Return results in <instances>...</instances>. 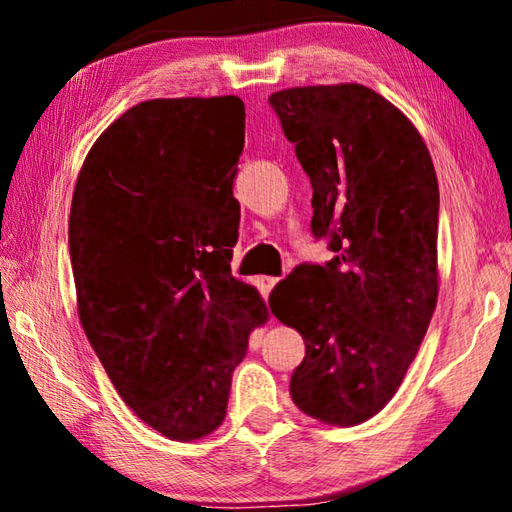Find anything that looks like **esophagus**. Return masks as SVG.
I'll use <instances>...</instances> for the list:
<instances>
[{
	"mask_svg": "<svg viewBox=\"0 0 512 512\" xmlns=\"http://www.w3.org/2000/svg\"><path fill=\"white\" fill-rule=\"evenodd\" d=\"M277 282H280V277H259V287H262L264 296H268V293H271V289L275 287Z\"/></svg>",
	"mask_w": 512,
	"mask_h": 512,
	"instance_id": "obj_1",
	"label": "esophagus"
}]
</instances>
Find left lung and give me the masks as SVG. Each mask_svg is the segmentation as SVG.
Instances as JSON below:
<instances>
[{
    "mask_svg": "<svg viewBox=\"0 0 512 512\" xmlns=\"http://www.w3.org/2000/svg\"><path fill=\"white\" fill-rule=\"evenodd\" d=\"M268 103L311 180V232L336 253L268 298L305 339L289 391L309 418L354 427L391 402L436 309V169L409 117L366 85L289 88Z\"/></svg>",
    "mask_w": 512,
    "mask_h": 512,
    "instance_id": "1",
    "label": "left lung"
}]
</instances>
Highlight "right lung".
Returning <instances> with one entry per match:
<instances>
[{"label": "right lung", "mask_w": 512, "mask_h": 512, "mask_svg": "<svg viewBox=\"0 0 512 512\" xmlns=\"http://www.w3.org/2000/svg\"><path fill=\"white\" fill-rule=\"evenodd\" d=\"M239 97L151 99L99 135L69 212L76 305L137 418L169 440L219 429L248 336L268 320L232 277Z\"/></svg>", "instance_id": "add662e5"}]
</instances>
